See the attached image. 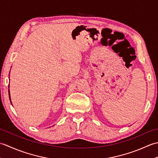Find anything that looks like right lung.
Segmentation results:
<instances>
[{"instance_id": "obj_1", "label": "right lung", "mask_w": 158, "mask_h": 158, "mask_svg": "<svg viewBox=\"0 0 158 158\" xmlns=\"http://www.w3.org/2000/svg\"><path fill=\"white\" fill-rule=\"evenodd\" d=\"M9 99H10V100H11V98H10V93H9Z\"/></svg>"}]
</instances>
